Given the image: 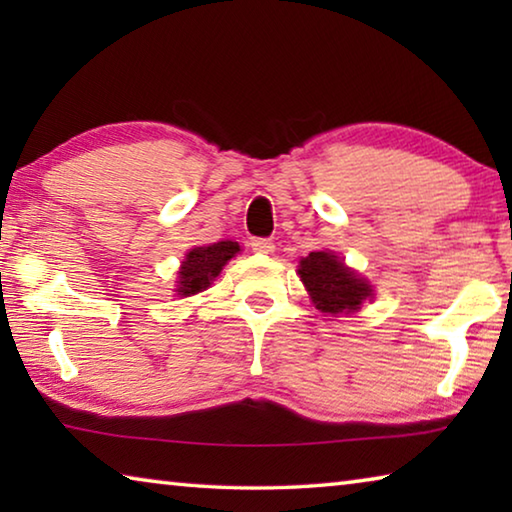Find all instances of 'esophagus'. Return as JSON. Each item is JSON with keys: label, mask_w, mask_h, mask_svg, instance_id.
<instances>
[{"label": "esophagus", "mask_w": 512, "mask_h": 512, "mask_svg": "<svg viewBox=\"0 0 512 512\" xmlns=\"http://www.w3.org/2000/svg\"><path fill=\"white\" fill-rule=\"evenodd\" d=\"M250 248H253V253H259V255H271L273 250H275V244H273L271 239H262V237H257V239L250 241Z\"/></svg>", "instance_id": "esophagus-1"}]
</instances>
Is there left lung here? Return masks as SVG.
<instances>
[{
    "label": "left lung",
    "mask_w": 512,
    "mask_h": 512,
    "mask_svg": "<svg viewBox=\"0 0 512 512\" xmlns=\"http://www.w3.org/2000/svg\"><path fill=\"white\" fill-rule=\"evenodd\" d=\"M298 275L316 309L329 316L354 314L372 298V287L366 277L354 273L329 250H316L309 257H302Z\"/></svg>",
    "instance_id": "1"
}]
</instances>
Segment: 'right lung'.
Masks as SVG:
<instances>
[{"instance_id":"obj_1","label":"right lung","mask_w":512,"mask_h":512,"mask_svg":"<svg viewBox=\"0 0 512 512\" xmlns=\"http://www.w3.org/2000/svg\"><path fill=\"white\" fill-rule=\"evenodd\" d=\"M239 250L241 248L237 241H219V244L196 246L189 250L178 271V296L187 298L205 291L214 282V277H219L223 266L228 264Z\"/></svg>"}]
</instances>
